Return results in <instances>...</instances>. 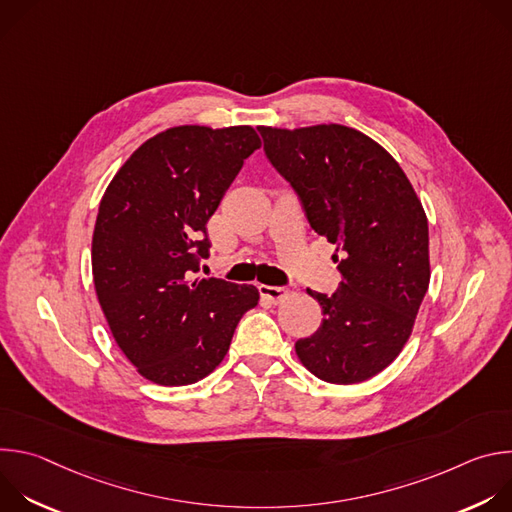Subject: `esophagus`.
Masks as SVG:
<instances>
[{"label":"esophagus","mask_w":512,"mask_h":512,"mask_svg":"<svg viewBox=\"0 0 512 512\" xmlns=\"http://www.w3.org/2000/svg\"><path fill=\"white\" fill-rule=\"evenodd\" d=\"M259 294L263 298H267L271 304H281L287 296L289 291L287 287H275V285H259Z\"/></svg>","instance_id":"esophagus-1"}]
</instances>
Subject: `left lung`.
I'll use <instances>...</instances> for the list:
<instances>
[{
    "label": "left lung",
    "instance_id": "8db88e82",
    "mask_svg": "<svg viewBox=\"0 0 512 512\" xmlns=\"http://www.w3.org/2000/svg\"><path fill=\"white\" fill-rule=\"evenodd\" d=\"M265 154L298 192L310 227L344 251L340 289H308L322 326L296 342L318 379L354 385L399 356L429 285L427 216L397 160L369 135L338 123L259 127Z\"/></svg>",
    "mask_w": 512,
    "mask_h": 512
}]
</instances>
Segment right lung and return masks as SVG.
I'll return each instance as SVG.
<instances>
[{
  "label": "right lung",
  "mask_w": 512,
  "mask_h": 512,
  "mask_svg": "<svg viewBox=\"0 0 512 512\" xmlns=\"http://www.w3.org/2000/svg\"><path fill=\"white\" fill-rule=\"evenodd\" d=\"M261 148L251 125L170 127L129 156L95 223L93 281L109 330L141 377L192 385L223 362L259 289L196 277L206 223L243 162Z\"/></svg>",
  "instance_id": "1"
}]
</instances>
